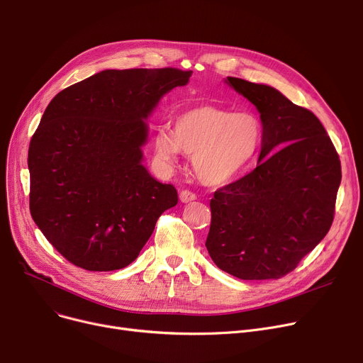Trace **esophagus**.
I'll list each match as a JSON object with an SVG mask.
<instances>
[{
	"instance_id": "1",
	"label": "esophagus",
	"mask_w": 363,
	"mask_h": 363,
	"mask_svg": "<svg viewBox=\"0 0 363 363\" xmlns=\"http://www.w3.org/2000/svg\"><path fill=\"white\" fill-rule=\"evenodd\" d=\"M179 200H181L182 203H189V201L197 200V196H196L192 191H189V189H184V191H181Z\"/></svg>"
}]
</instances>
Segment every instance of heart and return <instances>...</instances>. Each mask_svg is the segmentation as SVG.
Instances as JSON below:
<instances>
[{
  "label": "heart",
  "instance_id": "obj_1",
  "mask_svg": "<svg viewBox=\"0 0 363 363\" xmlns=\"http://www.w3.org/2000/svg\"><path fill=\"white\" fill-rule=\"evenodd\" d=\"M262 137L259 118L250 112L201 105L177 116L174 133L167 128L155 137L156 157L174 164L184 152L192 155L197 178L207 185L232 181L255 156Z\"/></svg>",
  "mask_w": 363,
  "mask_h": 363
}]
</instances>
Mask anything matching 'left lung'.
Returning <instances> with one entry per match:
<instances>
[{
    "mask_svg": "<svg viewBox=\"0 0 363 363\" xmlns=\"http://www.w3.org/2000/svg\"><path fill=\"white\" fill-rule=\"evenodd\" d=\"M226 83L259 112L261 153L252 172L214 192L206 247L217 267L238 279H280L330 230L340 159L309 109L270 86Z\"/></svg>",
    "mask_w": 363,
    "mask_h": 363,
    "instance_id": "1",
    "label": "left lung"
}]
</instances>
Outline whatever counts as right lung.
I'll list each match as a JSON object with an SVG mask.
<instances>
[{"instance_id":"obj_1","label":"right lung","mask_w":363,"mask_h":363,"mask_svg":"<svg viewBox=\"0 0 363 363\" xmlns=\"http://www.w3.org/2000/svg\"><path fill=\"white\" fill-rule=\"evenodd\" d=\"M192 71L105 69L61 90L29 144L35 223L71 264L89 272L127 267L160 214L178 204L174 185L141 164L146 119Z\"/></svg>"}]
</instances>
